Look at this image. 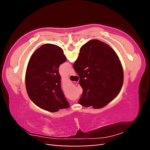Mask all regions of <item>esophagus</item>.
I'll return each instance as SVG.
<instances>
[{
	"label": "esophagus",
	"mask_w": 150,
	"mask_h": 150,
	"mask_svg": "<svg viewBox=\"0 0 150 150\" xmlns=\"http://www.w3.org/2000/svg\"><path fill=\"white\" fill-rule=\"evenodd\" d=\"M75 71L74 70H72L71 71V73H70V75H75Z\"/></svg>",
	"instance_id": "1"
}]
</instances>
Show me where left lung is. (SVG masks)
<instances>
[{
  "label": "left lung",
  "instance_id": "8db88e82",
  "mask_svg": "<svg viewBox=\"0 0 150 150\" xmlns=\"http://www.w3.org/2000/svg\"><path fill=\"white\" fill-rule=\"evenodd\" d=\"M67 59L60 47L52 44L42 45L35 51L27 66L26 88L35 105L55 112L69 105L61 88L59 67Z\"/></svg>",
  "mask_w": 150,
  "mask_h": 150
}]
</instances>
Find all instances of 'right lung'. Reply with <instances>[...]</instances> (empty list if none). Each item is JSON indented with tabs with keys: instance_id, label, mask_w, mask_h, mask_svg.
I'll return each mask as SVG.
<instances>
[{
	"instance_id": "1",
	"label": "right lung",
	"mask_w": 150,
	"mask_h": 150,
	"mask_svg": "<svg viewBox=\"0 0 150 150\" xmlns=\"http://www.w3.org/2000/svg\"><path fill=\"white\" fill-rule=\"evenodd\" d=\"M73 68L83 88L80 105L101 108L120 93L124 81L122 67L116 52L105 43L92 40L83 45Z\"/></svg>"
}]
</instances>
